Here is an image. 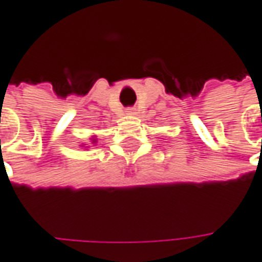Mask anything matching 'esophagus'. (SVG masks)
Returning <instances> with one entry per match:
<instances>
[{"instance_id":"esophagus-1","label":"esophagus","mask_w":262,"mask_h":262,"mask_svg":"<svg viewBox=\"0 0 262 262\" xmlns=\"http://www.w3.org/2000/svg\"><path fill=\"white\" fill-rule=\"evenodd\" d=\"M125 114L126 115H136V109L134 107H128V109H125Z\"/></svg>"}]
</instances>
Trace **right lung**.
I'll use <instances>...</instances> for the list:
<instances>
[{"instance_id": "add662e5", "label": "right lung", "mask_w": 262, "mask_h": 262, "mask_svg": "<svg viewBox=\"0 0 262 262\" xmlns=\"http://www.w3.org/2000/svg\"><path fill=\"white\" fill-rule=\"evenodd\" d=\"M96 143H97V140H96V136H92L89 138V143H81L80 147H83V148H90V147L96 146Z\"/></svg>"}]
</instances>
